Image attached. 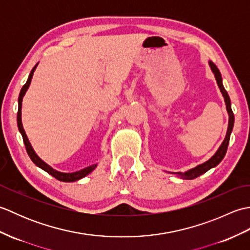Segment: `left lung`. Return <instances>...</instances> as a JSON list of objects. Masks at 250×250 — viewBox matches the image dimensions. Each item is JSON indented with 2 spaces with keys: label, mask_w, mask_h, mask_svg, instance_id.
<instances>
[{
  "label": "left lung",
  "mask_w": 250,
  "mask_h": 250,
  "mask_svg": "<svg viewBox=\"0 0 250 250\" xmlns=\"http://www.w3.org/2000/svg\"><path fill=\"white\" fill-rule=\"evenodd\" d=\"M208 64L210 66V70L211 72L214 73L215 78H216V82L217 84H218V87L220 89V91L222 93V97L225 99V103H226V107H227V111H228V115H229V125H228V130H227V134L224 142H222V144L220 145V147L218 148V150L216 151L215 155L211 157L209 160H207L206 162L199 164L198 167H195L193 168L189 169V171L185 172V173H173V174H176L178 175L179 177H182L183 179H193L196 178L200 175L206 173L208 169L213 168L215 167L218 166V164L221 162L222 159L225 158L226 156V152L228 149V145H229V142H230V135L232 133V130H233V125H234V115H233V111L231 108V101L229 98V94L226 91V89L224 87V84H222V78H221V74L219 72L218 68L214 64L213 62L209 61Z\"/></svg>",
  "instance_id": "1"
}]
</instances>
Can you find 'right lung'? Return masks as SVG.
Masks as SVG:
<instances>
[{
    "label": "right lung",
    "mask_w": 250,
    "mask_h": 250,
    "mask_svg": "<svg viewBox=\"0 0 250 250\" xmlns=\"http://www.w3.org/2000/svg\"><path fill=\"white\" fill-rule=\"evenodd\" d=\"M37 64H39V63H37ZM37 64L33 68H32V71L30 73L28 81H26L25 84L22 87V89H21V91L19 93V98H18V113H17V125H18L19 132L21 133V135H22V139H23V143H24L26 152H28V155L31 158V160L33 161V163L35 164L36 167H39L42 169H44L45 172L50 174L51 176H54L58 180H61V182H65V183L76 182V180H79V179H82L83 177H86L87 175H89L90 173L93 171L95 167H97L98 164H92V166L84 167V168L81 169V171L73 172V173H62V172L57 171V169L52 168L50 166H48V164H47L46 162H44L39 156L36 155V152L34 151L33 147H32L31 143L29 142L28 136H26L25 132H24V129H23V126H22V121H21V107H22V99L24 97L26 90H28L29 87H30L32 77H33V74H34V71L36 70Z\"/></svg>",
    "instance_id": "1"
}]
</instances>
